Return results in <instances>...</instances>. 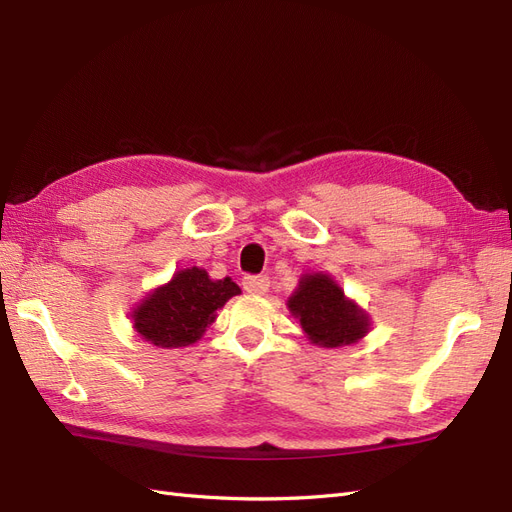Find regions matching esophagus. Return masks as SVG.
Wrapping results in <instances>:
<instances>
[{
    "label": "esophagus",
    "mask_w": 512,
    "mask_h": 512,
    "mask_svg": "<svg viewBox=\"0 0 512 512\" xmlns=\"http://www.w3.org/2000/svg\"><path fill=\"white\" fill-rule=\"evenodd\" d=\"M271 286V280L267 275H247L243 277V290L250 294H265Z\"/></svg>",
    "instance_id": "obj_1"
}]
</instances>
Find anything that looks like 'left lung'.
I'll return each instance as SVG.
<instances>
[{
	"mask_svg": "<svg viewBox=\"0 0 512 512\" xmlns=\"http://www.w3.org/2000/svg\"><path fill=\"white\" fill-rule=\"evenodd\" d=\"M305 337L320 348L350 346L371 331V318L354 299L346 297L329 273H303L286 301Z\"/></svg>",
	"mask_w": 512,
	"mask_h": 512,
	"instance_id": "left-lung-1",
	"label": "left lung"
}]
</instances>
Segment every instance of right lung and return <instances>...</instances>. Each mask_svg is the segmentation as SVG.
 I'll use <instances>...</instances> for the list:
<instances>
[{"mask_svg": "<svg viewBox=\"0 0 512 512\" xmlns=\"http://www.w3.org/2000/svg\"><path fill=\"white\" fill-rule=\"evenodd\" d=\"M237 294L241 288L230 277L211 280L200 267L181 269L132 307V329L158 348L192 346L205 335L218 309Z\"/></svg>", "mask_w": 512, "mask_h": 512, "instance_id": "obj_1", "label": "right lung"}]
</instances>
